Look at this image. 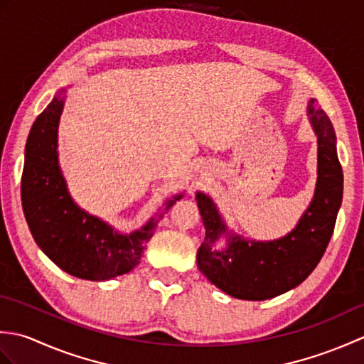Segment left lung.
<instances>
[{"mask_svg": "<svg viewBox=\"0 0 364 364\" xmlns=\"http://www.w3.org/2000/svg\"><path fill=\"white\" fill-rule=\"evenodd\" d=\"M308 115L318 136V181L314 197L297 227L275 241H250L228 233L213 200L197 192V205L206 230L197 252V266L208 280L242 300H267L296 288L318 266L333 235L343 202V168L336 154V136L328 115L308 103ZM228 233L225 251L212 245Z\"/></svg>", "mask_w": 364, "mask_h": 364, "instance_id": "obj_1", "label": "left lung"}]
</instances>
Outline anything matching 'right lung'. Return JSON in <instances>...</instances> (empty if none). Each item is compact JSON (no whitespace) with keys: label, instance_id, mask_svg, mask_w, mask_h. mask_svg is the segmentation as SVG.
I'll return each mask as SVG.
<instances>
[{"label":"right lung","instance_id":"add662e5","mask_svg":"<svg viewBox=\"0 0 364 364\" xmlns=\"http://www.w3.org/2000/svg\"><path fill=\"white\" fill-rule=\"evenodd\" d=\"M63 107L64 98L59 94L29 131L21 175L23 213L36 244L58 267L84 280H109L139 264L162 214L131 235H120L73 202L58 159ZM181 197L168 200L166 211Z\"/></svg>","mask_w":364,"mask_h":364}]
</instances>
